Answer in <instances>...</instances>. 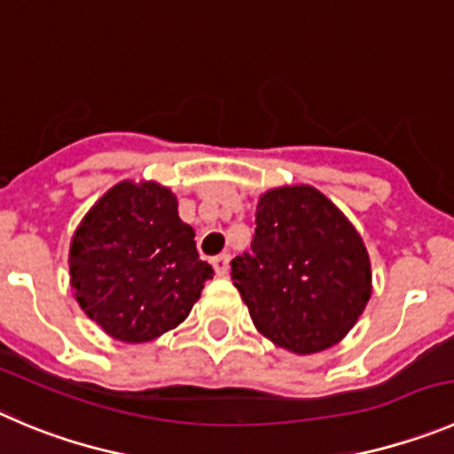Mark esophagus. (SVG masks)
<instances>
[{
    "label": "esophagus",
    "mask_w": 454,
    "mask_h": 454,
    "mask_svg": "<svg viewBox=\"0 0 454 454\" xmlns=\"http://www.w3.org/2000/svg\"><path fill=\"white\" fill-rule=\"evenodd\" d=\"M213 266H215V273L217 275H228V266H231V255L228 253H222V255H217L213 260Z\"/></svg>",
    "instance_id": "esophagus-1"
}]
</instances>
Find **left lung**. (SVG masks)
Returning <instances> with one entry per match:
<instances>
[{
  "instance_id": "8db88e82",
  "label": "left lung",
  "mask_w": 454,
  "mask_h": 454,
  "mask_svg": "<svg viewBox=\"0 0 454 454\" xmlns=\"http://www.w3.org/2000/svg\"><path fill=\"white\" fill-rule=\"evenodd\" d=\"M231 266L257 332L294 354L340 342L372 295L361 235L311 185L262 194L251 253L237 255Z\"/></svg>"
}]
</instances>
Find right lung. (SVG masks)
Masks as SVG:
<instances>
[{
  "label": "right lung",
  "instance_id": "add662e5",
  "mask_svg": "<svg viewBox=\"0 0 454 454\" xmlns=\"http://www.w3.org/2000/svg\"><path fill=\"white\" fill-rule=\"evenodd\" d=\"M176 207L175 194L154 181H121L71 239L75 300L116 340L147 342L175 329L213 279Z\"/></svg>",
  "mask_w": 454,
  "mask_h": 454
}]
</instances>
